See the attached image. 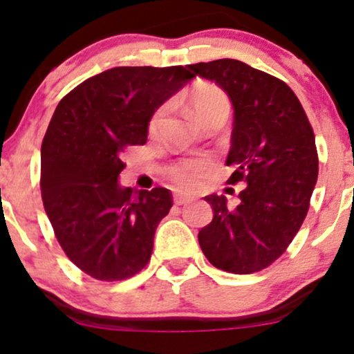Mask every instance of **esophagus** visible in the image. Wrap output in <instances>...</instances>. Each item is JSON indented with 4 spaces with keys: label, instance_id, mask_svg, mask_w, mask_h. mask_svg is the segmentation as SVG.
<instances>
[{
    "label": "esophagus",
    "instance_id": "1",
    "mask_svg": "<svg viewBox=\"0 0 354 354\" xmlns=\"http://www.w3.org/2000/svg\"><path fill=\"white\" fill-rule=\"evenodd\" d=\"M174 200V205L181 206V205H188V203L193 201V196H189V194H183V193H176L173 196Z\"/></svg>",
    "mask_w": 354,
    "mask_h": 354
}]
</instances>
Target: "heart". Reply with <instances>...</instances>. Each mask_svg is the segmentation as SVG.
Listing matches in <instances>:
<instances>
[{
  "label": "heart",
  "instance_id": "obj_1",
  "mask_svg": "<svg viewBox=\"0 0 354 354\" xmlns=\"http://www.w3.org/2000/svg\"><path fill=\"white\" fill-rule=\"evenodd\" d=\"M189 106L193 109L194 116L198 118L200 123H206L214 116H228L230 113V101L223 89H219L214 84L201 83L196 84L188 95ZM166 115V106H160L149 118V131H156L161 120ZM214 165L209 158L198 156V158H185V160L176 161L168 168V176L181 188H194L203 178H206L213 171Z\"/></svg>",
  "mask_w": 354,
  "mask_h": 354
}]
</instances>
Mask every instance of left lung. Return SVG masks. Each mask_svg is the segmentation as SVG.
Returning <instances> with one entry per match:
<instances>
[{
    "instance_id": "8db88e82",
    "label": "left lung",
    "mask_w": 354,
    "mask_h": 354,
    "mask_svg": "<svg viewBox=\"0 0 354 354\" xmlns=\"http://www.w3.org/2000/svg\"><path fill=\"white\" fill-rule=\"evenodd\" d=\"M214 81L234 109L230 185L245 183L236 208L209 194L214 216L198 241L218 270L251 274L281 256L301 228L318 180L315 133L298 96L284 81L238 59L188 64Z\"/></svg>"
}]
</instances>
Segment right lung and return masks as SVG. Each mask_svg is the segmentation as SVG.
<instances>
[{"label": "right lung", "instance_id": "add662e5", "mask_svg": "<svg viewBox=\"0 0 354 354\" xmlns=\"http://www.w3.org/2000/svg\"><path fill=\"white\" fill-rule=\"evenodd\" d=\"M194 75L185 66H118L71 89L41 145V198L55 236L100 281L140 273L171 191L121 188L126 148L145 145L149 118Z\"/></svg>", "mask_w": 354, "mask_h": 354}]
</instances>
